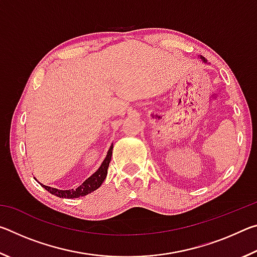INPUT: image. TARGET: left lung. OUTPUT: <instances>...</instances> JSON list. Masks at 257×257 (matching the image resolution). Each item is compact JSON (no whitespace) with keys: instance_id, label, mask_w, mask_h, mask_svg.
I'll return each mask as SVG.
<instances>
[{"instance_id":"obj_1","label":"left lung","mask_w":257,"mask_h":257,"mask_svg":"<svg viewBox=\"0 0 257 257\" xmlns=\"http://www.w3.org/2000/svg\"><path fill=\"white\" fill-rule=\"evenodd\" d=\"M201 59H202V61H203L204 63H207V61L205 60V58H204V56H201Z\"/></svg>"}]
</instances>
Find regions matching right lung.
<instances>
[{"label": "right lung", "instance_id": "obj_1", "mask_svg": "<svg viewBox=\"0 0 257 257\" xmlns=\"http://www.w3.org/2000/svg\"><path fill=\"white\" fill-rule=\"evenodd\" d=\"M112 150H113V144H111L110 149L107 151V154L105 156V159L102 162V164L99 165V168L95 171L92 176L82 182V184L78 187L77 189H68V190H62V189H58V188H53V187H49L41 184L43 188H45L47 191H50L52 195L54 196H58L60 198H78V197H82L86 196L90 193H93L94 190H96L98 187H101L103 184V181L105 180L106 175H107V169H108V164H110L111 161V156H112Z\"/></svg>", "mask_w": 257, "mask_h": 257}]
</instances>
